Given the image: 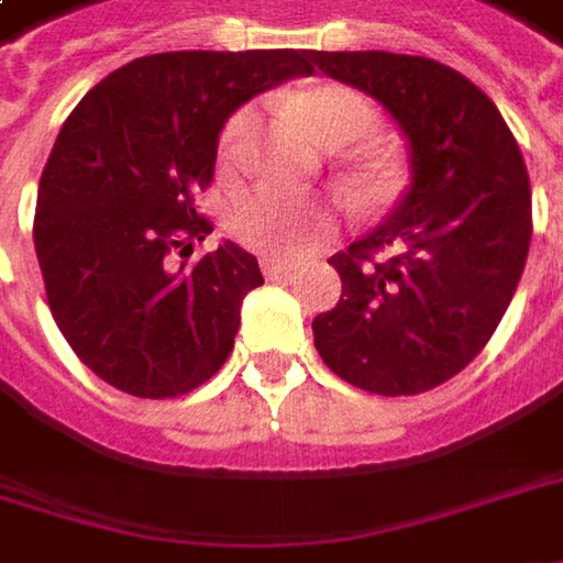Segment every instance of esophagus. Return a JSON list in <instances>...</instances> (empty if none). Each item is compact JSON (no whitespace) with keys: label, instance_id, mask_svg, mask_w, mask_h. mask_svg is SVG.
Instances as JSON below:
<instances>
[{"label":"esophagus","instance_id":"obj_1","mask_svg":"<svg viewBox=\"0 0 563 563\" xmlns=\"http://www.w3.org/2000/svg\"><path fill=\"white\" fill-rule=\"evenodd\" d=\"M260 263H263V272H266L268 278H291L300 268L297 260H282V256H263Z\"/></svg>","mask_w":563,"mask_h":563}]
</instances>
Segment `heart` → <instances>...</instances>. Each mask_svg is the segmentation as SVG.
Segmentation results:
<instances>
[{
    "mask_svg": "<svg viewBox=\"0 0 563 563\" xmlns=\"http://www.w3.org/2000/svg\"><path fill=\"white\" fill-rule=\"evenodd\" d=\"M297 113L310 126L317 139L329 145H342L361 139L374 126V113L367 100L345 85H310L297 95ZM250 129V110H240L228 120L221 132V157L231 161L238 155L240 139ZM231 234L263 253H297L310 246L317 238L329 234L332 228V209L325 202L300 199L295 192L275 189V186H256L243 192L231 209Z\"/></svg>",
    "mask_w": 563,
    "mask_h": 563,
    "instance_id": "heart-1",
    "label": "heart"
}]
</instances>
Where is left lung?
I'll use <instances>...</instances> for the list:
<instances>
[{"label": "left lung", "instance_id": "left-lung-1", "mask_svg": "<svg viewBox=\"0 0 563 563\" xmlns=\"http://www.w3.org/2000/svg\"><path fill=\"white\" fill-rule=\"evenodd\" d=\"M310 59L386 107L411 167L386 221L329 260L342 297L313 320V345L357 389H434L488 345L520 285L532 238L520 145L494 100L437 59L383 49H310Z\"/></svg>", "mask_w": 563, "mask_h": 563}]
</instances>
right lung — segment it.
Instances as JSON below:
<instances>
[{
  "instance_id": "right-lung-1",
  "label": "right lung",
  "mask_w": 563,
  "mask_h": 563,
  "mask_svg": "<svg viewBox=\"0 0 563 563\" xmlns=\"http://www.w3.org/2000/svg\"><path fill=\"white\" fill-rule=\"evenodd\" d=\"M310 71L307 49L155 53L110 71L63 123L34 250L59 332L110 386L170 399L228 361L240 303L263 285L256 256L231 240L192 266L170 253L211 234L196 189L211 184L228 117Z\"/></svg>"
}]
</instances>
